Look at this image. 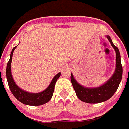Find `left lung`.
<instances>
[{"label": "left lung", "mask_w": 129, "mask_h": 129, "mask_svg": "<svg viewBox=\"0 0 129 129\" xmlns=\"http://www.w3.org/2000/svg\"><path fill=\"white\" fill-rule=\"evenodd\" d=\"M112 46L116 51V64L114 74L103 85L96 88H86L79 84L71 74L70 79L73 88L79 99L88 103H98L110 99L114 94L119 85L123 74V67L121 62V56L118 47L113 44L110 36L107 35Z\"/></svg>", "instance_id": "1"}]
</instances>
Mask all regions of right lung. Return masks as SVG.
<instances>
[{
    "label": "right lung",
    "instance_id": "1",
    "mask_svg": "<svg viewBox=\"0 0 129 129\" xmlns=\"http://www.w3.org/2000/svg\"><path fill=\"white\" fill-rule=\"evenodd\" d=\"M16 47L17 46L13 48L11 51V54H10V59L7 64L6 67V78L11 93L19 101L25 105L38 106L47 103L51 100L53 95L55 85L57 80L61 76V72L58 73L57 74L53 77L50 85L48 86L45 90L43 92H39V93H29V92L22 90L15 84L11 72V63L12 61V56H13V53Z\"/></svg>",
    "mask_w": 129,
    "mask_h": 129
}]
</instances>
